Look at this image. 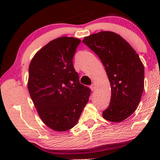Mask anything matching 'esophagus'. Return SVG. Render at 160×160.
I'll use <instances>...</instances> for the list:
<instances>
[{"label":"esophagus","mask_w":160,"mask_h":160,"mask_svg":"<svg viewBox=\"0 0 160 160\" xmlns=\"http://www.w3.org/2000/svg\"><path fill=\"white\" fill-rule=\"evenodd\" d=\"M90 89H91V90L93 91V90H94V89H95V85H94V84H92V85H90Z\"/></svg>","instance_id":"34e87169"}]
</instances>
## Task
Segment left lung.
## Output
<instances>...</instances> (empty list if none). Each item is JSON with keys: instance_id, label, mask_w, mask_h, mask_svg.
<instances>
[{"instance_id": "1", "label": "left lung", "mask_w": 160, "mask_h": 160, "mask_svg": "<svg viewBox=\"0 0 160 160\" xmlns=\"http://www.w3.org/2000/svg\"><path fill=\"white\" fill-rule=\"evenodd\" d=\"M82 42L102 62L111 85L110 104L103 118L121 122L138 106L144 89V66L132 47L120 35L102 31L84 37Z\"/></svg>"}]
</instances>
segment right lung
<instances>
[{
    "label": "right lung",
    "mask_w": 160,
    "mask_h": 160,
    "mask_svg": "<svg viewBox=\"0 0 160 160\" xmlns=\"http://www.w3.org/2000/svg\"><path fill=\"white\" fill-rule=\"evenodd\" d=\"M80 42L68 37L53 39L37 51L29 64L31 99L40 118L53 131L73 128L90 95L72 64Z\"/></svg>",
    "instance_id": "1"
}]
</instances>
